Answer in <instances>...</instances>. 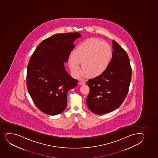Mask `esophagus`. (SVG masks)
I'll return each mask as SVG.
<instances>
[{
	"mask_svg": "<svg viewBox=\"0 0 158 158\" xmlns=\"http://www.w3.org/2000/svg\"><path fill=\"white\" fill-rule=\"evenodd\" d=\"M79 83L80 85H84L85 84V82L84 81H81L79 82Z\"/></svg>",
	"mask_w": 158,
	"mask_h": 158,
	"instance_id": "34e87169",
	"label": "esophagus"
}]
</instances>
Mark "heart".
Instances as JSON below:
<instances>
[{
	"label": "heart",
	"instance_id": "heart-1",
	"mask_svg": "<svg viewBox=\"0 0 158 158\" xmlns=\"http://www.w3.org/2000/svg\"><path fill=\"white\" fill-rule=\"evenodd\" d=\"M112 56V49L107 43L97 39L85 40L77 46L69 58V66L76 76L83 70L90 76H97L106 69Z\"/></svg>",
	"mask_w": 158,
	"mask_h": 158
}]
</instances>
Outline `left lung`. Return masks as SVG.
<instances>
[{"label": "left lung", "mask_w": 158, "mask_h": 158, "mask_svg": "<svg viewBox=\"0 0 158 158\" xmlns=\"http://www.w3.org/2000/svg\"><path fill=\"white\" fill-rule=\"evenodd\" d=\"M112 60L101 75L87 83L90 92L87 106L94 113L106 114L114 110L124 102L129 90L131 67L126 51L115 41H112Z\"/></svg>", "instance_id": "obj_1"}]
</instances>
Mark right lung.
Here are the masks:
<instances>
[{"instance_id":"obj_1","label":"right lung","mask_w":158,"mask_h":158,"mask_svg":"<svg viewBox=\"0 0 158 158\" xmlns=\"http://www.w3.org/2000/svg\"><path fill=\"white\" fill-rule=\"evenodd\" d=\"M78 32L53 35L37 46L27 65V85L34 103L45 114L56 115L64 110L69 90L78 80L68 74L64 67L73 43L81 37Z\"/></svg>"}]
</instances>
